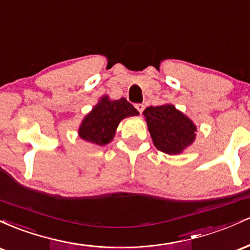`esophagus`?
I'll use <instances>...</instances> for the list:
<instances>
[{
    "label": "esophagus",
    "instance_id": "34e87169",
    "mask_svg": "<svg viewBox=\"0 0 250 250\" xmlns=\"http://www.w3.org/2000/svg\"><path fill=\"white\" fill-rule=\"evenodd\" d=\"M135 108H136L137 110H139L140 114H142L143 109H145V105H143L142 103H136V104H135Z\"/></svg>",
    "mask_w": 250,
    "mask_h": 250
}]
</instances>
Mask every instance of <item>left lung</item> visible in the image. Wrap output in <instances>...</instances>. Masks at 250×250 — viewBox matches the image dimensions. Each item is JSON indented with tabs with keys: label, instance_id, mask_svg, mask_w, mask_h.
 Listing matches in <instances>:
<instances>
[{
	"label": "left lung",
	"instance_id": "left-lung-1",
	"mask_svg": "<svg viewBox=\"0 0 250 250\" xmlns=\"http://www.w3.org/2000/svg\"><path fill=\"white\" fill-rule=\"evenodd\" d=\"M154 146L169 155L182 153L195 141L196 127L173 104L148 107L143 111Z\"/></svg>",
	"mask_w": 250,
	"mask_h": 250
}]
</instances>
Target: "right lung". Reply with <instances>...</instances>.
Returning a JSON list of instances; mask_svg holds the SVG:
<instances>
[{
	"instance_id": "obj_1",
	"label": "right lung",
	"mask_w": 250,
	"mask_h": 250,
	"mask_svg": "<svg viewBox=\"0 0 250 250\" xmlns=\"http://www.w3.org/2000/svg\"><path fill=\"white\" fill-rule=\"evenodd\" d=\"M135 115H139V111L125 99L111 101L108 96H103L83 119L79 135L84 141L105 146L114 139L119 123L125 117Z\"/></svg>"
}]
</instances>
